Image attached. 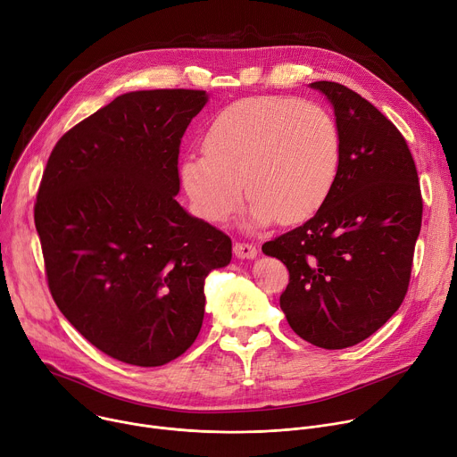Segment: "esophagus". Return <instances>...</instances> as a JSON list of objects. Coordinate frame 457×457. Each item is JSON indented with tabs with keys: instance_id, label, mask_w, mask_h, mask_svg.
Here are the masks:
<instances>
[{
	"instance_id": "obj_1",
	"label": "esophagus",
	"mask_w": 457,
	"mask_h": 457,
	"mask_svg": "<svg viewBox=\"0 0 457 457\" xmlns=\"http://www.w3.org/2000/svg\"><path fill=\"white\" fill-rule=\"evenodd\" d=\"M233 253L238 259H255L257 257V247L247 242H235L233 244Z\"/></svg>"
}]
</instances>
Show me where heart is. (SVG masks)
Masks as SVG:
<instances>
[{"mask_svg":"<svg viewBox=\"0 0 457 457\" xmlns=\"http://www.w3.org/2000/svg\"><path fill=\"white\" fill-rule=\"evenodd\" d=\"M341 163L336 118L306 100L259 96L222 109L204 133V154L189 153L180 182L195 213L226 222L252 198L247 226L297 224L326 202ZM245 187H241V182Z\"/></svg>","mask_w":457,"mask_h":457,"instance_id":"b5f03b06","label":"heart"}]
</instances>
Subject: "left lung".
<instances>
[{
    "instance_id": "8db88e82",
    "label": "left lung",
    "mask_w": 457,
    "mask_h": 457,
    "mask_svg": "<svg viewBox=\"0 0 457 457\" xmlns=\"http://www.w3.org/2000/svg\"><path fill=\"white\" fill-rule=\"evenodd\" d=\"M310 87L336 112L337 179L308 222L262 252L289 271L280 295L287 324L319 348L341 350L376 334L401 306L423 200L406 140L379 109L336 81Z\"/></svg>"
}]
</instances>
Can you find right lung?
<instances>
[{"mask_svg": "<svg viewBox=\"0 0 457 457\" xmlns=\"http://www.w3.org/2000/svg\"><path fill=\"white\" fill-rule=\"evenodd\" d=\"M205 104L191 89L121 95L58 140L39 184L53 299L121 362L182 355L202 328L205 277L231 261V238L175 198L180 140Z\"/></svg>", "mask_w": 457, "mask_h": 457, "instance_id": "obj_1", "label": "right lung"}]
</instances>
